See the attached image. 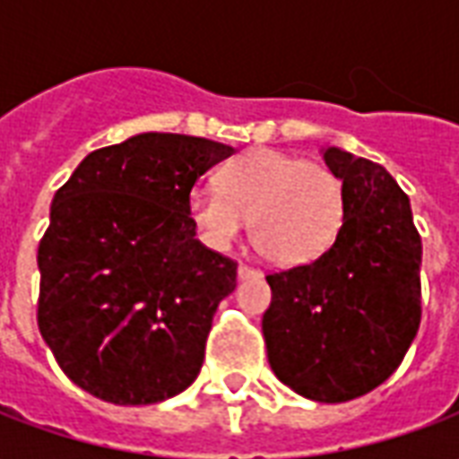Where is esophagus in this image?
<instances>
[{"label": "esophagus", "mask_w": 459, "mask_h": 459, "mask_svg": "<svg viewBox=\"0 0 459 459\" xmlns=\"http://www.w3.org/2000/svg\"><path fill=\"white\" fill-rule=\"evenodd\" d=\"M238 278L240 280H248V278H260V270L258 268H250V265H238Z\"/></svg>", "instance_id": "obj_1"}]
</instances>
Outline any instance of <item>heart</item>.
Instances as JSON below:
<instances>
[{
  "mask_svg": "<svg viewBox=\"0 0 459 459\" xmlns=\"http://www.w3.org/2000/svg\"><path fill=\"white\" fill-rule=\"evenodd\" d=\"M221 189L199 186L189 216L204 243L229 248L250 221L255 248L278 265L322 258L344 223V184L334 171L280 150H253L221 171Z\"/></svg>",
  "mask_w": 459,
  "mask_h": 459,
  "instance_id": "b5f03b06",
  "label": "heart"
}]
</instances>
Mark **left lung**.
<instances>
[{
  "label": "left lung",
  "mask_w": 459,
  "mask_h": 459,
  "mask_svg": "<svg viewBox=\"0 0 459 459\" xmlns=\"http://www.w3.org/2000/svg\"><path fill=\"white\" fill-rule=\"evenodd\" d=\"M322 154L344 184V223L322 258L265 278L263 337L282 384L344 403L384 384L418 334L423 246L411 201L381 164L339 147Z\"/></svg>",
  "instance_id": "left-lung-1"
}]
</instances>
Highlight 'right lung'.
I'll list each match as a JSON object with an SVG mask.
<instances>
[{
	"label": "right lung",
	"instance_id": "add662e5",
	"mask_svg": "<svg viewBox=\"0 0 459 459\" xmlns=\"http://www.w3.org/2000/svg\"><path fill=\"white\" fill-rule=\"evenodd\" d=\"M233 154L221 142L142 132L91 152L51 204L39 243V329L64 374L100 401L181 394L238 263L196 240L189 196Z\"/></svg>",
	"mask_w": 459,
	"mask_h": 459
}]
</instances>
